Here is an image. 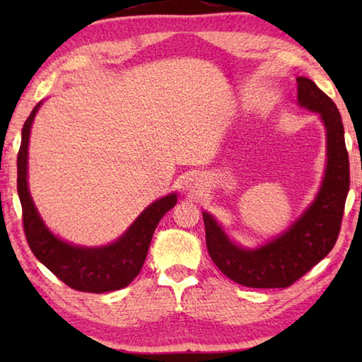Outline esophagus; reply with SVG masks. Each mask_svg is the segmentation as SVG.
I'll return each mask as SVG.
<instances>
[{
    "mask_svg": "<svg viewBox=\"0 0 362 362\" xmlns=\"http://www.w3.org/2000/svg\"><path fill=\"white\" fill-rule=\"evenodd\" d=\"M196 180H198V179H196V177H192V179H188V187L193 188L196 185Z\"/></svg>",
    "mask_w": 362,
    "mask_h": 362,
    "instance_id": "34e87169",
    "label": "esophagus"
}]
</instances>
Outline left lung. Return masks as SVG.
Here are the masks:
<instances>
[{
    "instance_id": "8db88e82",
    "label": "left lung",
    "mask_w": 362,
    "mask_h": 362,
    "mask_svg": "<svg viewBox=\"0 0 362 362\" xmlns=\"http://www.w3.org/2000/svg\"><path fill=\"white\" fill-rule=\"evenodd\" d=\"M298 105L320 113L326 127L327 166L320 193L289 228L257 249H244L225 235L216 218L203 212L206 246L212 262L235 283L274 289L289 287L335 246L350 189V161L339 108L311 79L297 78Z\"/></svg>"
}]
</instances>
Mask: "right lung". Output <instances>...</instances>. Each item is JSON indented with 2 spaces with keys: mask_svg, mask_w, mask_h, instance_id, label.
Listing matches in <instances>:
<instances>
[{
  "mask_svg": "<svg viewBox=\"0 0 362 362\" xmlns=\"http://www.w3.org/2000/svg\"><path fill=\"white\" fill-rule=\"evenodd\" d=\"M41 102L23 124L17 156V192L22 204V222L27 243L42 265L69 287L81 292L103 293L129 286L140 273L153 233L164 214L177 204V193L155 201L140 214L119 240L102 247H79L52 235L42 222L28 192V139Z\"/></svg>",
  "mask_w": 362,
  "mask_h": 362,
  "instance_id": "obj_1",
  "label": "right lung"
}]
</instances>
